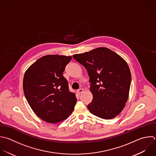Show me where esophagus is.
I'll use <instances>...</instances> for the list:
<instances>
[{
    "label": "esophagus",
    "mask_w": 156,
    "mask_h": 156,
    "mask_svg": "<svg viewBox=\"0 0 156 156\" xmlns=\"http://www.w3.org/2000/svg\"><path fill=\"white\" fill-rule=\"evenodd\" d=\"M83 90L82 88H80V89L78 90L77 92V93H78L79 94H81V93L83 92Z\"/></svg>",
    "instance_id": "1"
}]
</instances>
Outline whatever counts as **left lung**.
<instances>
[{"mask_svg":"<svg viewBox=\"0 0 156 156\" xmlns=\"http://www.w3.org/2000/svg\"><path fill=\"white\" fill-rule=\"evenodd\" d=\"M73 58L87 69L93 101L87 107L94 115L110 119L124 108L129 98L131 74L126 62L107 48H98Z\"/></svg>","mask_w":156,"mask_h":156,"instance_id":"obj_1","label":"left lung"}]
</instances>
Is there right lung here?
I'll return each mask as SVG.
<instances>
[{
    "mask_svg": "<svg viewBox=\"0 0 156 156\" xmlns=\"http://www.w3.org/2000/svg\"><path fill=\"white\" fill-rule=\"evenodd\" d=\"M71 56L47 55L33 63L25 72L23 90L34 113L43 121L57 123L67 118L77 102L69 91L63 73Z\"/></svg>",
    "mask_w": 156,
    "mask_h": 156,
    "instance_id": "add662e5",
    "label": "right lung"
}]
</instances>
